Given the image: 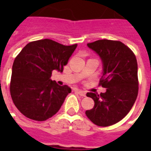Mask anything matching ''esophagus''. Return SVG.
<instances>
[{
    "instance_id": "esophagus-1",
    "label": "esophagus",
    "mask_w": 151,
    "mask_h": 151,
    "mask_svg": "<svg viewBox=\"0 0 151 151\" xmlns=\"http://www.w3.org/2000/svg\"><path fill=\"white\" fill-rule=\"evenodd\" d=\"M77 93L80 96H82V97H85L86 96V92L83 91H80V90H78L77 91Z\"/></svg>"
}]
</instances>
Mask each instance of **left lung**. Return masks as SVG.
<instances>
[{"instance_id": "8db88e82", "label": "left lung", "mask_w": 151, "mask_h": 151, "mask_svg": "<svg viewBox=\"0 0 151 151\" xmlns=\"http://www.w3.org/2000/svg\"><path fill=\"white\" fill-rule=\"evenodd\" d=\"M100 56L103 76L99 86L107 88L105 93L88 92L95 106L86 115L98 126L112 125L129 112L138 93L137 62L133 51L117 40H100L87 43Z\"/></svg>"}]
</instances>
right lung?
<instances>
[{
    "mask_svg": "<svg viewBox=\"0 0 151 151\" xmlns=\"http://www.w3.org/2000/svg\"><path fill=\"white\" fill-rule=\"evenodd\" d=\"M77 46L44 39L27 43L16 56L9 91L16 108L25 116L43 121L59 111L71 89L50 78L53 70L62 72Z\"/></svg>",
    "mask_w": 151,
    "mask_h": 151,
    "instance_id": "right-lung-1",
    "label": "right lung"
}]
</instances>
